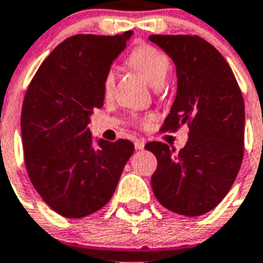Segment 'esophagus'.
I'll list each match as a JSON object with an SVG mask.
<instances>
[{
	"mask_svg": "<svg viewBox=\"0 0 263 263\" xmlns=\"http://www.w3.org/2000/svg\"><path fill=\"white\" fill-rule=\"evenodd\" d=\"M143 147H145V141H143V139L135 141V149H137V151H142Z\"/></svg>",
	"mask_w": 263,
	"mask_h": 263,
	"instance_id": "esophagus-1",
	"label": "esophagus"
}]
</instances>
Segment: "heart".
<instances>
[{
    "mask_svg": "<svg viewBox=\"0 0 263 263\" xmlns=\"http://www.w3.org/2000/svg\"><path fill=\"white\" fill-rule=\"evenodd\" d=\"M128 64L146 78L153 86H160L170 71L168 57L159 48L149 46V44H142L134 48L131 54L128 55ZM114 82H116V72L112 68H108L103 77L102 83L103 93L106 96L111 95ZM149 120L151 117H135L134 122L139 126H146Z\"/></svg>",
    "mask_w": 263,
    "mask_h": 263,
    "instance_id": "b5f03b06",
    "label": "heart"
}]
</instances>
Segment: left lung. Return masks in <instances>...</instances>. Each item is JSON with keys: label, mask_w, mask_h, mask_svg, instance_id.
<instances>
[{"label": "left lung", "mask_w": 263, "mask_h": 263, "mask_svg": "<svg viewBox=\"0 0 263 263\" xmlns=\"http://www.w3.org/2000/svg\"><path fill=\"white\" fill-rule=\"evenodd\" d=\"M174 61L177 96L161 131L188 125V142L176 152L163 142L145 145L157 159L152 190L161 205L201 216L230 191L244 156V99L224 57L199 36L152 34Z\"/></svg>", "instance_id": "1"}]
</instances>
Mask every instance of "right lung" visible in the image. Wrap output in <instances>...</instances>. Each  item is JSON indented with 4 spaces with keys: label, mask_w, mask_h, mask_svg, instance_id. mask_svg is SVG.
I'll list each match as a JSON object with an SVG mask.
<instances>
[{
    "label": "right lung",
    "mask_w": 263,
    "mask_h": 263,
    "mask_svg": "<svg viewBox=\"0 0 263 263\" xmlns=\"http://www.w3.org/2000/svg\"><path fill=\"white\" fill-rule=\"evenodd\" d=\"M132 32L75 34L54 48L33 77L21 116L23 156L34 190L52 211L81 219L111 199L134 153L126 139H99L87 128L103 107V77Z\"/></svg>",
    "instance_id": "obj_1"
}]
</instances>
